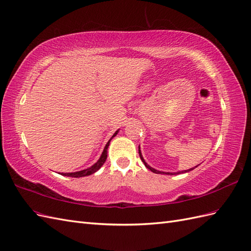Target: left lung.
Instances as JSON below:
<instances>
[{
	"instance_id": "1",
	"label": "left lung",
	"mask_w": 251,
	"mask_h": 251,
	"mask_svg": "<svg viewBox=\"0 0 251 251\" xmlns=\"http://www.w3.org/2000/svg\"><path fill=\"white\" fill-rule=\"evenodd\" d=\"M138 153H139V156H140V160L143 161V163L145 164V166L148 168V169H150L152 173H154V174H166V175H179V174H184V173H188V172H191V170H193L194 168H196L197 166H195L194 168H191V169H187V170H183V172H176V173H165V172H160V170H156V169H154V168H152L151 166H149L148 164L146 163V161L144 160V157H143V154H142V151H140V148H139V146H138Z\"/></svg>"
}]
</instances>
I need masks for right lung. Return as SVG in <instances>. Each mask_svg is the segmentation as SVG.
I'll use <instances>...</instances> for the list:
<instances>
[{"label":"right lung","instance_id":"obj_1","mask_svg":"<svg viewBox=\"0 0 251 251\" xmlns=\"http://www.w3.org/2000/svg\"><path fill=\"white\" fill-rule=\"evenodd\" d=\"M118 132H119V131H116V132L114 133V135L112 136L111 139L108 140L107 144H106L105 147H104V149H103V152H102V154H101L100 158L97 161V163H95V164L93 165V166H90V167H88V168H86V169L79 170V172H75V173H65V174L62 173L60 175L66 176H72V178H81V176H86L93 175V174H95L96 172H98V170H99V169L102 167V165L105 163L106 158H107V148H108V146H109V143H111V140L113 139V137H115L116 135H117Z\"/></svg>","mask_w":251,"mask_h":251}]
</instances>
